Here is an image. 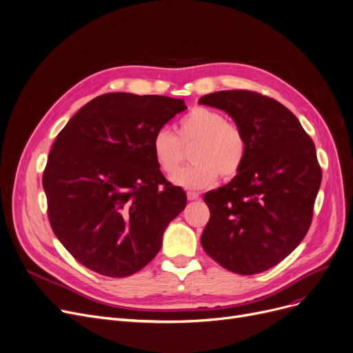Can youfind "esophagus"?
<instances>
[{"label":"esophagus","instance_id":"34e87169","mask_svg":"<svg viewBox=\"0 0 353 353\" xmlns=\"http://www.w3.org/2000/svg\"><path fill=\"white\" fill-rule=\"evenodd\" d=\"M198 196H199V194H198V192H195V191H188V192H187V198H188L190 201L198 199Z\"/></svg>","mask_w":353,"mask_h":353}]
</instances>
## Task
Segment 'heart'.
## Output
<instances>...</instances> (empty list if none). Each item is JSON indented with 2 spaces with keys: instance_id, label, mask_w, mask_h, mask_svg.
<instances>
[{
  "instance_id": "1",
  "label": "heart",
  "mask_w": 353,
  "mask_h": 353,
  "mask_svg": "<svg viewBox=\"0 0 353 353\" xmlns=\"http://www.w3.org/2000/svg\"><path fill=\"white\" fill-rule=\"evenodd\" d=\"M192 143V163L172 178L176 185L190 190L211 185L218 175L225 179L236 176L248 149L247 138L239 125L228 122L215 109L196 106L179 121L176 135L165 128L155 132L152 154L159 170L174 175L183 161V148Z\"/></svg>"
}]
</instances>
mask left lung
<instances>
[{"mask_svg": "<svg viewBox=\"0 0 353 353\" xmlns=\"http://www.w3.org/2000/svg\"><path fill=\"white\" fill-rule=\"evenodd\" d=\"M227 112L247 138V157L227 185L204 195L210 208L201 244L227 270H268L305 239L322 170L312 138L277 100L250 90H221L198 100Z\"/></svg>", "mask_w": 353, "mask_h": 353, "instance_id": "left-lung-1", "label": "left lung"}]
</instances>
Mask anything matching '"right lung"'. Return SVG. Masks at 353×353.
Instances as JSON below:
<instances>
[{
  "instance_id": "obj_1",
  "label": "right lung",
  "mask_w": 353,
  "mask_h": 353,
  "mask_svg": "<svg viewBox=\"0 0 353 353\" xmlns=\"http://www.w3.org/2000/svg\"><path fill=\"white\" fill-rule=\"evenodd\" d=\"M185 109L168 96L106 93L57 135L43 172L48 221L89 270L128 277L158 254L187 195L165 179L152 138Z\"/></svg>"
}]
</instances>
